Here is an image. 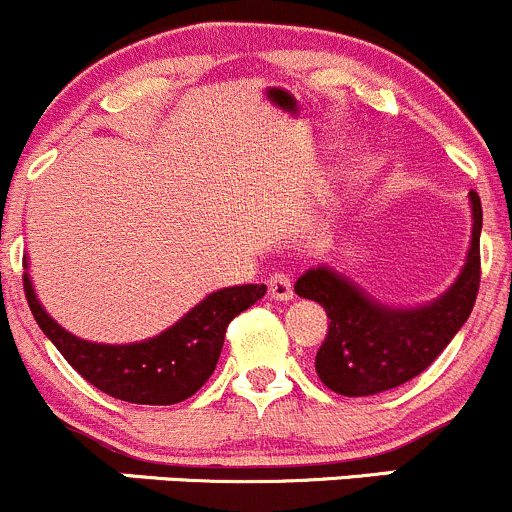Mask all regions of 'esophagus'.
Segmentation results:
<instances>
[{
  "mask_svg": "<svg viewBox=\"0 0 512 512\" xmlns=\"http://www.w3.org/2000/svg\"><path fill=\"white\" fill-rule=\"evenodd\" d=\"M268 296L273 298V301H291L293 298V278L291 273H273L271 278H268Z\"/></svg>",
  "mask_w": 512,
  "mask_h": 512,
  "instance_id": "esophagus-1",
  "label": "esophagus"
}]
</instances>
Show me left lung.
Segmentation results:
<instances>
[{
	"mask_svg": "<svg viewBox=\"0 0 512 512\" xmlns=\"http://www.w3.org/2000/svg\"><path fill=\"white\" fill-rule=\"evenodd\" d=\"M473 236L460 276L428 306L393 308L328 266L308 268L296 293L326 308L328 333L316 353L323 386L341 396H376L403 386L443 353L473 311L480 286V196L470 191Z\"/></svg>",
	"mask_w": 512,
	"mask_h": 512,
	"instance_id": "1",
	"label": "left lung"
}]
</instances>
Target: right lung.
I'll return each mask as SVG.
<instances>
[{
  "label": "right lung",
  "instance_id": "right-lung-1",
  "mask_svg": "<svg viewBox=\"0 0 512 512\" xmlns=\"http://www.w3.org/2000/svg\"><path fill=\"white\" fill-rule=\"evenodd\" d=\"M22 281L34 321L67 358L69 366L106 396L139 406H171L194 396L219 363L229 323L266 293L263 283L221 288L209 293L199 306L159 336L141 343L109 346L82 341L64 331L37 301L29 273H24Z\"/></svg>",
  "mask_w": 512,
  "mask_h": 512
}]
</instances>
